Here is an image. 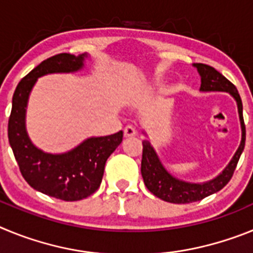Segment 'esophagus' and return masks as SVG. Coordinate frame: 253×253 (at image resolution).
Instances as JSON below:
<instances>
[{"mask_svg":"<svg viewBox=\"0 0 253 253\" xmlns=\"http://www.w3.org/2000/svg\"><path fill=\"white\" fill-rule=\"evenodd\" d=\"M137 135V130L134 126L131 125H128V126H125L124 128V137L125 138H131V137H135Z\"/></svg>","mask_w":253,"mask_h":253,"instance_id":"34e87169","label":"esophagus"}]
</instances>
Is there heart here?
Segmentation results:
<instances>
[{
    "label": "heart",
    "instance_id": "1",
    "mask_svg": "<svg viewBox=\"0 0 253 253\" xmlns=\"http://www.w3.org/2000/svg\"><path fill=\"white\" fill-rule=\"evenodd\" d=\"M160 84L161 82L158 78H153V80H152V81L148 84V88H154V87L160 86Z\"/></svg>",
    "mask_w": 253,
    "mask_h": 253
}]
</instances>
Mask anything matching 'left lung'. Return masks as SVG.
Instances as JSON below:
<instances>
[{
  "label": "left lung",
  "mask_w": 253,
  "mask_h": 253,
  "mask_svg": "<svg viewBox=\"0 0 253 253\" xmlns=\"http://www.w3.org/2000/svg\"><path fill=\"white\" fill-rule=\"evenodd\" d=\"M194 67L198 69L202 84L200 91L202 92H228L236 100L237 107H238V115H240L241 130H242V138L238 149L234 153L231 162L228 163L227 167L219 173L213 180L205 181V182H187V181L180 180L171 175L161 162L158 154L156 153L154 148L149 143V140H143V156H142V177L147 189L153 194L154 196L162 199L163 202L173 203V204H187V203L199 202L211 194L218 193L233 176L237 163L240 161L241 154L245 149L246 140V128L243 122V106L241 96L237 91L236 86L229 82L222 73H219L215 68L203 63H194ZM143 134H146L143 131Z\"/></svg>",
  "instance_id": "1"
}]
</instances>
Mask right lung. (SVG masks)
<instances>
[{"mask_svg":"<svg viewBox=\"0 0 253 253\" xmlns=\"http://www.w3.org/2000/svg\"><path fill=\"white\" fill-rule=\"evenodd\" d=\"M88 54L60 53L43 60L22 78L12 96L8 142L22 177L33 189L64 202H77L100 187L105 163L123 140V131L84 139L66 153H46L34 146L26 130V107L38 78L51 73H75Z\"/></svg>","mask_w":253,"mask_h":253,"instance_id":"1","label":"right lung"}]
</instances>
